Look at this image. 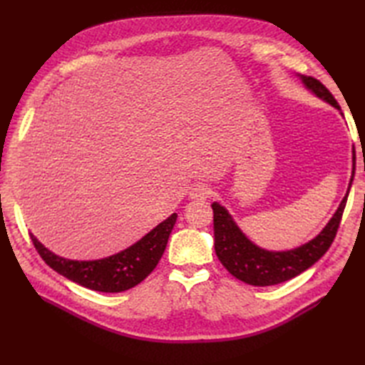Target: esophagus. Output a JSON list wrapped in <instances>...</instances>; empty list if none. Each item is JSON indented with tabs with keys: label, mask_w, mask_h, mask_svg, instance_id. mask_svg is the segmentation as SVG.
<instances>
[{
	"label": "esophagus",
	"mask_w": 365,
	"mask_h": 365,
	"mask_svg": "<svg viewBox=\"0 0 365 365\" xmlns=\"http://www.w3.org/2000/svg\"><path fill=\"white\" fill-rule=\"evenodd\" d=\"M189 196H190V200L205 201V200H208L210 196H212V189H210V187L205 185V184H197L190 190Z\"/></svg>",
	"instance_id": "obj_1"
}]
</instances>
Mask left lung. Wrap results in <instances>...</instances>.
<instances>
[{
	"mask_svg": "<svg viewBox=\"0 0 365 365\" xmlns=\"http://www.w3.org/2000/svg\"><path fill=\"white\" fill-rule=\"evenodd\" d=\"M302 81L315 96L339 109L332 93L315 77L302 76ZM353 175H355V170L351 172L347 195L322 233L307 244L289 251H267L254 245L239 230L227 210L217 202H213L215 251L217 259L231 275L252 286H272L297 277L298 274L311 268L315 262L322 259L332 245L342 213H344Z\"/></svg>",
	"mask_w": 365,
	"mask_h": 365,
	"instance_id": "8db88e82",
	"label": "left lung"
}]
</instances>
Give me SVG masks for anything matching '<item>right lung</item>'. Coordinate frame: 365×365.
I'll return each instance as SVG.
<instances>
[{
	"label": "right lung",
	"instance_id": "obj_1",
	"mask_svg": "<svg viewBox=\"0 0 365 365\" xmlns=\"http://www.w3.org/2000/svg\"><path fill=\"white\" fill-rule=\"evenodd\" d=\"M176 222L169 216L137 244L101 260H70L53 254L30 233L33 245L50 268L83 288L98 292H121L134 288L155 269Z\"/></svg>",
	"mask_w": 365,
	"mask_h": 365
}]
</instances>
